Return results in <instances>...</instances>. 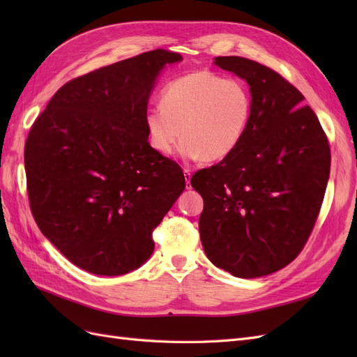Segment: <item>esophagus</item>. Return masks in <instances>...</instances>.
<instances>
[{"label":"esophagus","mask_w":357,"mask_h":357,"mask_svg":"<svg viewBox=\"0 0 357 357\" xmlns=\"http://www.w3.org/2000/svg\"><path fill=\"white\" fill-rule=\"evenodd\" d=\"M183 172H185V178H186V188H188V189H190V177H192V172H190V169H188V168L183 169Z\"/></svg>","instance_id":"esophagus-1"}]
</instances>
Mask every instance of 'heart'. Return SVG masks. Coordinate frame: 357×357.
<instances>
[{"mask_svg":"<svg viewBox=\"0 0 357 357\" xmlns=\"http://www.w3.org/2000/svg\"><path fill=\"white\" fill-rule=\"evenodd\" d=\"M252 116V91L243 80L199 70L169 82L160 105L147 110L144 125L156 153L171 155L183 137V158L218 162L243 143Z\"/></svg>","mask_w":357,"mask_h":357,"instance_id":"b5f03b06","label":"heart"}]
</instances>
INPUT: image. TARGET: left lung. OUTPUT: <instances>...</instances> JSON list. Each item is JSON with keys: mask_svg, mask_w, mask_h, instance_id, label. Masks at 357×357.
Listing matches in <instances>:
<instances>
[{"mask_svg": "<svg viewBox=\"0 0 357 357\" xmlns=\"http://www.w3.org/2000/svg\"><path fill=\"white\" fill-rule=\"evenodd\" d=\"M215 66L250 86L253 116L235 152L197 171L199 235L210 261L240 278L273 274L302 252L325 197L331 149L316 113L277 71L241 56Z\"/></svg>", "mask_w": 357, "mask_h": 357, "instance_id": "1", "label": "left lung"}]
</instances>
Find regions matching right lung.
<instances>
[{
  "mask_svg": "<svg viewBox=\"0 0 357 357\" xmlns=\"http://www.w3.org/2000/svg\"><path fill=\"white\" fill-rule=\"evenodd\" d=\"M180 53L150 50L73 79L52 96L25 143L31 213L70 262L122 275L153 253V229L185 190L177 162L147 142L155 80Z\"/></svg>",
  "mask_w": 357,
  "mask_h": 357,
  "instance_id": "obj_1",
  "label": "right lung"
}]
</instances>
